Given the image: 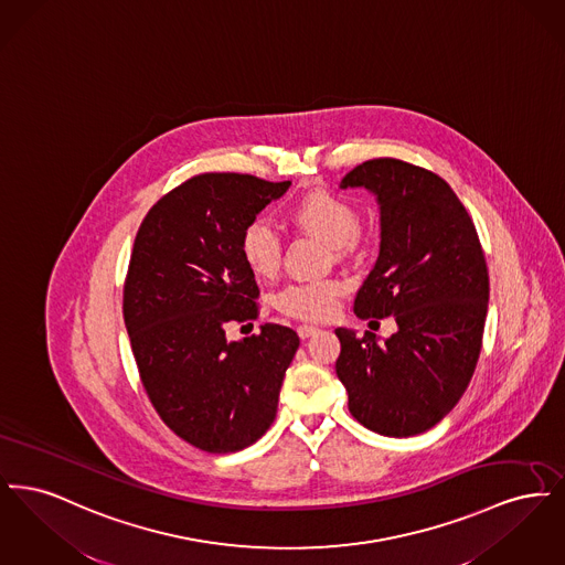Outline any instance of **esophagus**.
<instances>
[{
    "label": "esophagus",
    "instance_id": "obj_1",
    "mask_svg": "<svg viewBox=\"0 0 565 565\" xmlns=\"http://www.w3.org/2000/svg\"><path fill=\"white\" fill-rule=\"evenodd\" d=\"M296 332H298V337H300V339H309V337H313V334H318V332H320V326L302 323V326H298V328H296Z\"/></svg>",
    "mask_w": 565,
    "mask_h": 565
}]
</instances>
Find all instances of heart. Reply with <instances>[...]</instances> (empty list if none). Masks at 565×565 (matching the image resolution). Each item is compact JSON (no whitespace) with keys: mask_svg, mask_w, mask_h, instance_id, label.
Listing matches in <instances>:
<instances>
[{"mask_svg":"<svg viewBox=\"0 0 565 565\" xmlns=\"http://www.w3.org/2000/svg\"><path fill=\"white\" fill-rule=\"evenodd\" d=\"M288 217L296 228L339 252H350L360 231V214L353 203L330 190L307 192L296 201ZM242 258L256 277H273L281 265V242L267 224L254 222L243 233ZM343 290L345 286L337 279L292 284L277 295L275 305L296 320H323L334 311Z\"/></svg>","mask_w":565,"mask_h":565,"instance_id":"obj_1","label":"heart"}]
</instances>
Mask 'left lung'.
Wrapping results in <instances>:
<instances>
[{
    "mask_svg": "<svg viewBox=\"0 0 565 565\" xmlns=\"http://www.w3.org/2000/svg\"><path fill=\"white\" fill-rule=\"evenodd\" d=\"M341 189L371 190L381 212L379 258L353 313L394 316L398 330L379 343L373 332L337 328V376L364 428L415 436L456 406L475 373L489 302L483 247L456 192L424 167L373 159Z\"/></svg>",
    "mask_w": 565,
    "mask_h": 565,
    "instance_id": "obj_1",
    "label": "left lung"
}]
</instances>
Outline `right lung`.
<instances>
[{
	"label": "right lung",
	"instance_id": "1",
	"mask_svg": "<svg viewBox=\"0 0 565 565\" xmlns=\"http://www.w3.org/2000/svg\"><path fill=\"white\" fill-rule=\"evenodd\" d=\"M288 189L201 173L157 201L135 237L122 313L141 383L162 422L207 454L242 451L269 430L300 343L279 323L226 339L228 323L258 318L243 233Z\"/></svg>",
	"mask_w": 565,
	"mask_h": 565
}]
</instances>
